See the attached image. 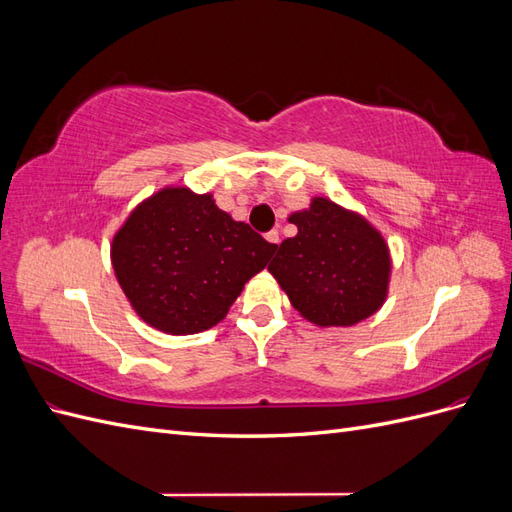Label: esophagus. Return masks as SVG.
Wrapping results in <instances>:
<instances>
[{
  "label": "esophagus",
  "instance_id": "obj_1",
  "mask_svg": "<svg viewBox=\"0 0 512 512\" xmlns=\"http://www.w3.org/2000/svg\"><path fill=\"white\" fill-rule=\"evenodd\" d=\"M265 237H267V241H269L273 247H275V245H280V232H277L275 228H273V230H269Z\"/></svg>",
  "mask_w": 512,
  "mask_h": 512
}]
</instances>
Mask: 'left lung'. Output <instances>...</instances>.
<instances>
[{
	"instance_id": "obj_1",
	"label": "left lung",
	"mask_w": 512,
	"mask_h": 512,
	"mask_svg": "<svg viewBox=\"0 0 512 512\" xmlns=\"http://www.w3.org/2000/svg\"><path fill=\"white\" fill-rule=\"evenodd\" d=\"M297 237L282 241L269 271L292 307L320 327H350L378 312L391 258L380 232L327 198L290 215Z\"/></svg>"
}]
</instances>
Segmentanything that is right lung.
Returning <instances> with one entry per match:
<instances>
[{
    "mask_svg": "<svg viewBox=\"0 0 512 512\" xmlns=\"http://www.w3.org/2000/svg\"><path fill=\"white\" fill-rule=\"evenodd\" d=\"M275 247L209 194L166 188L134 209L111 254L136 314L164 333L192 335L226 316Z\"/></svg>",
    "mask_w": 512,
    "mask_h": 512,
    "instance_id": "add662e5",
    "label": "right lung"
}]
</instances>
